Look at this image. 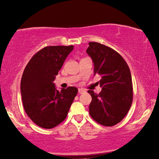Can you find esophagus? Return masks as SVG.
I'll list each match as a JSON object with an SVG mask.
<instances>
[{"label":"esophagus","instance_id":"esophagus-1","mask_svg":"<svg viewBox=\"0 0 159 159\" xmlns=\"http://www.w3.org/2000/svg\"><path fill=\"white\" fill-rule=\"evenodd\" d=\"M78 92H79L80 94H82V93H85L86 90H84V89L79 88V89H78Z\"/></svg>","mask_w":159,"mask_h":159}]
</instances>
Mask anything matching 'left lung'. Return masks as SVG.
I'll use <instances>...</instances> for the list:
<instances>
[{
	"mask_svg": "<svg viewBox=\"0 0 159 159\" xmlns=\"http://www.w3.org/2000/svg\"><path fill=\"white\" fill-rule=\"evenodd\" d=\"M87 53L94 64V75L101 76L99 94L92 96L89 106L91 117L98 123L111 127L122 120L132 103V76L125 59L116 51L101 43H89Z\"/></svg>",
	"mask_w": 159,
	"mask_h": 159,
	"instance_id": "1",
	"label": "left lung"
}]
</instances>
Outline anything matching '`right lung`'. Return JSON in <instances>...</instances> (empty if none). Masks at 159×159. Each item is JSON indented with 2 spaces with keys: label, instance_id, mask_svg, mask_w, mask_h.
<instances>
[{
  "label": "right lung",
  "instance_id": "obj_1",
  "mask_svg": "<svg viewBox=\"0 0 159 159\" xmlns=\"http://www.w3.org/2000/svg\"><path fill=\"white\" fill-rule=\"evenodd\" d=\"M73 48V45L43 48L32 56L24 70L20 86L24 108L39 127L51 129L61 123L77 94L75 87L58 91L53 83Z\"/></svg>",
  "mask_w": 159,
  "mask_h": 159
}]
</instances>
